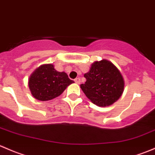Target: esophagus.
Masks as SVG:
<instances>
[{
  "label": "esophagus",
  "instance_id": "obj_1",
  "mask_svg": "<svg viewBox=\"0 0 155 155\" xmlns=\"http://www.w3.org/2000/svg\"><path fill=\"white\" fill-rule=\"evenodd\" d=\"M74 82H76V83H77V84H79V83H80V82H81V80H80V78H76V79H74Z\"/></svg>",
  "mask_w": 155,
  "mask_h": 155
}]
</instances>
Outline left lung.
<instances>
[{"instance_id": "obj_1", "label": "left lung", "mask_w": 155, "mask_h": 155, "mask_svg": "<svg viewBox=\"0 0 155 155\" xmlns=\"http://www.w3.org/2000/svg\"><path fill=\"white\" fill-rule=\"evenodd\" d=\"M84 77L86 82L81 84V88L86 97L98 106L112 105L121 97L124 90L121 73L107 60L95 61Z\"/></svg>"}]
</instances>
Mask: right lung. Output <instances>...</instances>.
I'll return each instance as SVG.
<instances>
[{"label": "right lung", "instance_id": "1", "mask_svg": "<svg viewBox=\"0 0 155 155\" xmlns=\"http://www.w3.org/2000/svg\"><path fill=\"white\" fill-rule=\"evenodd\" d=\"M73 81L64 72H58L53 64H45L35 70L29 79L31 94L40 101H48L61 95Z\"/></svg>", "mask_w": 155, "mask_h": 155}]
</instances>
